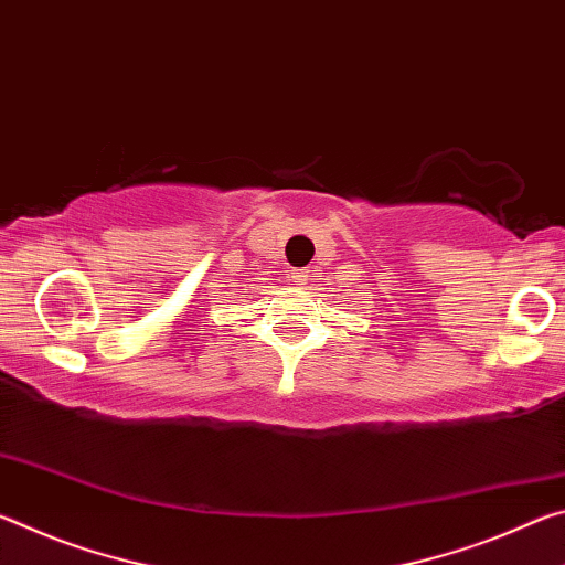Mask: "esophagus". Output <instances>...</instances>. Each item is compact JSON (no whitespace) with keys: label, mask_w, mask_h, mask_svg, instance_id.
Listing matches in <instances>:
<instances>
[{"label":"esophagus","mask_w":565,"mask_h":565,"mask_svg":"<svg viewBox=\"0 0 565 565\" xmlns=\"http://www.w3.org/2000/svg\"><path fill=\"white\" fill-rule=\"evenodd\" d=\"M309 269H296L294 274H291V279L296 281V284H306V281H309Z\"/></svg>","instance_id":"34e87169"}]
</instances>
